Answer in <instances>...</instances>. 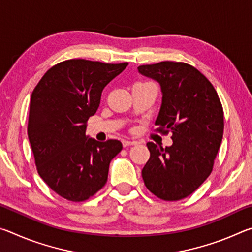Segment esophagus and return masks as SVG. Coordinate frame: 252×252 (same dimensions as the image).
Wrapping results in <instances>:
<instances>
[{
	"mask_svg": "<svg viewBox=\"0 0 252 252\" xmlns=\"http://www.w3.org/2000/svg\"><path fill=\"white\" fill-rule=\"evenodd\" d=\"M136 143H138V142H135V141H127V140H125V141L122 142L123 147H125V148H126V147H130V146H135Z\"/></svg>",
	"mask_w": 252,
	"mask_h": 252,
	"instance_id": "1",
	"label": "esophagus"
}]
</instances>
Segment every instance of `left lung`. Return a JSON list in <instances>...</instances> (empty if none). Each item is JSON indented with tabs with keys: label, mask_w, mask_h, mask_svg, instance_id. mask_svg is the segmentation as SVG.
Here are the masks:
<instances>
[{
	"label": "left lung",
	"mask_w": 252,
	"mask_h": 252,
	"mask_svg": "<svg viewBox=\"0 0 252 252\" xmlns=\"http://www.w3.org/2000/svg\"><path fill=\"white\" fill-rule=\"evenodd\" d=\"M139 72L160 83L162 104L156 131L172 133L164 149L148 142L150 159L142 169L148 190L164 201L193 193L210 176L223 135V109L210 81L185 62L140 65Z\"/></svg>",
	"instance_id": "obj_1"
}]
</instances>
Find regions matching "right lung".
<instances>
[{"label": "right lung", "instance_id": "add662e5", "mask_svg": "<svg viewBox=\"0 0 252 252\" xmlns=\"http://www.w3.org/2000/svg\"><path fill=\"white\" fill-rule=\"evenodd\" d=\"M126 66L66 60L46 71L32 92L28 135L36 170L69 201H85L101 190L111 160L122 150L118 140L99 142L85 136V129L104 87Z\"/></svg>", "mask_w": 252, "mask_h": 252}]
</instances>
